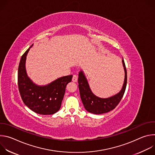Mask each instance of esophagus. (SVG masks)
<instances>
[{
    "label": "esophagus",
    "instance_id": "1",
    "mask_svg": "<svg viewBox=\"0 0 155 155\" xmlns=\"http://www.w3.org/2000/svg\"><path fill=\"white\" fill-rule=\"evenodd\" d=\"M77 79H78L77 75L76 74H74V75H73V77H72V81H73L74 82H76V81H77Z\"/></svg>",
    "mask_w": 155,
    "mask_h": 155
}]
</instances>
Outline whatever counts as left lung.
<instances>
[{"instance_id": "obj_1", "label": "left lung", "mask_w": 155, "mask_h": 155, "mask_svg": "<svg viewBox=\"0 0 155 155\" xmlns=\"http://www.w3.org/2000/svg\"><path fill=\"white\" fill-rule=\"evenodd\" d=\"M125 72L124 82L121 91L117 94L107 99L96 96L91 91L89 84L82 71L80 72L78 83L80 97L85 109L94 114H102L114 110L120 103L124 94L127 84V71L124 59H122Z\"/></svg>"}]
</instances>
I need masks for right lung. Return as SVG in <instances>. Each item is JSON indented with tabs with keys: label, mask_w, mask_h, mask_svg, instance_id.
Instances as JSON below:
<instances>
[{
	"label": "right lung",
	"mask_w": 155,
	"mask_h": 155,
	"mask_svg": "<svg viewBox=\"0 0 155 155\" xmlns=\"http://www.w3.org/2000/svg\"><path fill=\"white\" fill-rule=\"evenodd\" d=\"M29 49L21 56L18 70V85L21 99L35 113L53 115L60 109L65 87L72 81V75L62 77L44 86L34 84L28 77L25 68L26 56Z\"/></svg>",
	"instance_id": "1"
}]
</instances>
